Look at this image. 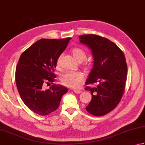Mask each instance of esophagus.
Masks as SVG:
<instances>
[{"mask_svg":"<svg viewBox=\"0 0 145 145\" xmlns=\"http://www.w3.org/2000/svg\"><path fill=\"white\" fill-rule=\"evenodd\" d=\"M73 92H74V93H77V94H80V93H82V91H80V90H73Z\"/></svg>","mask_w":145,"mask_h":145,"instance_id":"34e87169","label":"esophagus"}]
</instances>
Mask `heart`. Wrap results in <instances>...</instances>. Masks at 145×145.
<instances>
[{"label": "heart", "mask_w": 145, "mask_h": 145, "mask_svg": "<svg viewBox=\"0 0 145 145\" xmlns=\"http://www.w3.org/2000/svg\"><path fill=\"white\" fill-rule=\"evenodd\" d=\"M72 53L73 56L78 62L83 61L87 56L86 52L83 49L78 47L73 48L72 50ZM60 61H61V56H59L57 60V67H59L60 65ZM84 78V74L81 72H67L61 76L60 80L63 85L75 89L79 88Z\"/></svg>", "instance_id": "obj_1"}]
</instances>
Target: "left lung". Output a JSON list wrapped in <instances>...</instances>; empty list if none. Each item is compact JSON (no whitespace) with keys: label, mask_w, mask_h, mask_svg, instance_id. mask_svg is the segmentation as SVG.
<instances>
[{"label":"left lung","mask_w":145,"mask_h":145,"mask_svg":"<svg viewBox=\"0 0 145 145\" xmlns=\"http://www.w3.org/2000/svg\"><path fill=\"white\" fill-rule=\"evenodd\" d=\"M78 38L91 50L94 57L86 84H99L96 88H86L92 95L86 110L94 116H103L115 108L124 92L127 73L124 54L115 43L101 36L88 34Z\"/></svg>","instance_id":"obj_1"}]
</instances>
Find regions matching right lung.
Here are the masks:
<instances>
[{"label":"right lung","instance_id":"obj_1","mask_svg":"<svg viewBox=\"0 0 145 145\" xmlns=\"http://www.w3.org/2000/svg\"><path fill=\"white\" fill-rule=\"evenodd\" d=\"M70 39H42L21 55L16 68V84L23 103L37 114L44 116L54 112L68 92L66 87L53 82L57 60ZM49 82L53 85L45 90L43 84Z\"/></svg>","mask_w":145,"mask_h":145}]
</instances>
